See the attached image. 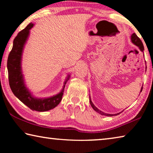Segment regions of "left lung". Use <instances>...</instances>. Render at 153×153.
I'll list each match as a JSON object with an SVG mask.
<instances>
[{
  "label": "left lung",
  "instance_id": "obj_1",
  "mask_svg": "<svg viewBox=\"0 0 153 153\" xmlns=\"http://www.w3.org/2000/svg\"><path fill=\"white\" fill-rule=\"evenodd\" d=\"M131 42H132L133 44H134V45H136L137 46H138V48H140V50L142 52H143L144 51V46H143V44H142L141 40L140 39V38L137 36V35L135 33H134L131 36ZM142 87L141 88V90L140 92H142ZM90 105H91L92 107L93 108V109H94L95 111H97V113H98L99 114H100V115H105V116H109V117H111V116H114V115H117L120 114V113H117V114H108V113H105L104 112H102V111H100L99 109H98V108H97L94 106V105L93 104L92 100H91V98H90Z\"/></svg>",
  "mask_w": 153,
  "mask_h": 153
}]
</instances>
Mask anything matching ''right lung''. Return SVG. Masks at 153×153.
I'll list each match as a JSON object with an SVG mask.
<instances>
[{"label": "right lung", "mask_w": 153, "mask_h": 153, "mask_svg": "<svg viewBox=\"0 0 153 153\" xmlns=\"http://www.w3.org/2000/svg\"><path fill=\"white\" fill-rule=\"evenodd\" d=\"M33 26L32 23L19 32L13 40V45L10 52L7 60V69L9 74V86L13 93L17 98L30 109L36 111H46L56 107L61 102L63 94V90L69 76L64 83L63 88L61 92L53 97L46 98H37L33 97L24 84V77L22 75V56L23 49L30 34V30Z\"/></svg>", "instance_id": "obj_1"}]
</instances>
